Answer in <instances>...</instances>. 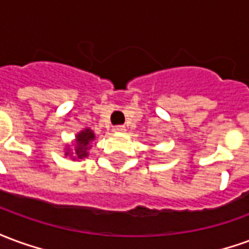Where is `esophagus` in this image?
Returning <instances> with one entry per match:
<instances>
[{
  "label": "esophagus",
  "instance_id": "34e87169",
  "mask_svg": "<svg viewBox=\"0 0 249 249\" xmlns=\"http://www.w3.org/2000/svg\"><path fill=\"white\" fill-rule=\"evenodd\" d=\"M125 126H123V125H119V126H114L113 128V132L114 133H124L125 132Z\"/></svg>",
  "mask_w": 249,
  "mask_h": 249
}]
</instances>
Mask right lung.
<instances>
[{
  "instance_id": "add662e5",
  "label": "right lung",
  "mask_w": 249,
  "mask_h": 249,
  "mask_svg": "<svg viewBox=\"0 0 249 249\" xmlns=\"http://www.w3.org/2000/svg\"><path fill=\"white\" fill-rule=\"evenodd\" d=\"M94 139H96V135L92 129L85 128V129L80 130L74 136V140L71 141V145L66 144L64 146L65 156L71 157L73 161H81L84 159H88Z\"/></svg>"
}]
</instances>
